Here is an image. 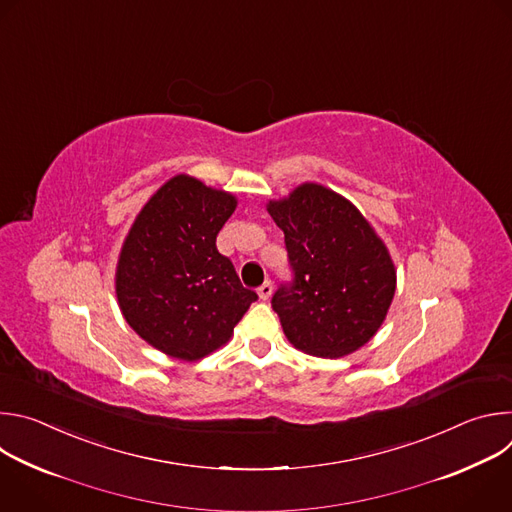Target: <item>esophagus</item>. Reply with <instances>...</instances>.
<instances>
[{
    "instance_id": "34e87169",
    "label": "esophagus",
    "mask_w": 512,
    "mask_h": 512,
    "mask_svg": "<svg viewBox=\"0 0 512 512\" xmlns=\"http://www.w3.org/2000/svg\"><path fill=\"white\" fill-rule=\"evenodd\" d=\"M257 294H259V300H269L271 298V294H273V283L271 281H265L263 285H259V289H257Z\"/></svg>"
}]
</instances>
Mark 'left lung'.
I'll return each mask as SVG.
<instances>
[{
	"label": "left lung",
	"mask_w": 512,
	"mask_h": 512,
	"mask_svg": "<svg viewBox=\"0 0 512 512\" xmlns=\"http://www.w3.org/2000/svg\"><path fill=\"white\" fill-rule=\"evenodd\" d=\"M267 210L285 235L294 279L271 306L298 350L340 358L367 344L395 296L393 259L360 210L334 190L306 182Z\"/></svg>",
	"instance_id": "8db88e82"
}]
</instances>
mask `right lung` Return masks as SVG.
<instances>
[{
  "instance_id": "1",
  "label": "right lung",
  "mask_w": 512,
  "mask_h": 512,
  "mask_svg": "<svg viewBox=\"0 0 512 512\" xmlns=\"http://www.w3.org/2000/svg\"><path fill=\"white\" fill-rule=\"evenodd\" d=\"M237 198L178 174L139 210L123 241L115 294L125 322L160 352L198 360L229 342L257 294L216 235Z\"/></svg>"
}]
</instances>
